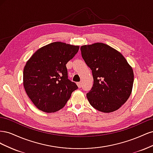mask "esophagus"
Listing matches in <instances>:
<instances>
[{"label":"esophagus","instance_id":"34e87169","mask_svg":"<svg viewBox=\"0 0 153 153\" xmlns=\"http://www.w3.org/2000/svg\"><path fill=\"white\" fill-rule=\"evenodd\" d=\"M76 84H77L78 88H80V87H82V82H78V83H76Z\"/></svg>","mask_w":153,"mask_h":153}]
</instances>
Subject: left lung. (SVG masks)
<instances>
[{"mask_svg":"<svg viewBox=\"0 0 153 153\" xmlns=\"http://www.w3.org/2000/svg\"><path fill=\"white\" fill-rule=\"evenodd\" d=\"M82 58L92 70L93 86L87 94L91 105L110 113L126 102L133 89L132 67L119 51L102 43L83 45Z\"/></svg>","mask_w":153,"mask_h":153,"instance_id":"8db88e82","label":"left lung"}]
</instances>
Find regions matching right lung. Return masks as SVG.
Listing matches in <instances>:
<instances>
[{"label": "right lung", "instance_id": "obj_1", "mask_svg": "<svg viewBox=\"0 0 153 153\" xmlns=\"http://www.w3.org/2000/svg\"><path fill=\"white\" fill-rule=\"evenodd\" d=\"M79 50V46L53 42L39 48L27 61L23 85L27 96L39 110L57 112L78 89L68 78L66 64Z\"/></svg>", "mask_w": 153, "mask_h": 153}]
</instances>
